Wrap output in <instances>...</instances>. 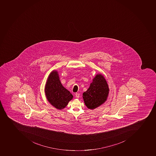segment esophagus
<instances>
[{
	"instance_id": "34e87169",
	"label": "esophagus",
	"mask_w": 156,
	"mask_h": 156,
	"mask_svg": "<svg viewBox=\"0 0 156 156\" xmlns=\"http://www.w3.org/2000/svg\"><path fill=\"white\" fill-rule=\"evenodd\" d=\"M80 93H76V95H75L76 97V98H79V97H80Z\"/></svg>"
}]
</instances>
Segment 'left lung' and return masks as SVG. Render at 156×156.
I'll return each mask as SVG.
<instances>
[{"instance_id": "8db88e82", "label": "left lung", "mask_w": 156, "mask_h": 156, "mask_svg": "<svg viewBox=\"0 0 156 156\" xmlns=\"http://www.w3.org/2000/svg\"><path fill=\"white\" fill-rule=\"evenodd\" d=\"M109 91L105 77L101 73H98L93 78L88 89L83 93L85 105L91 110L97 108L107 101Z\"/></svg>"}]
</instances>
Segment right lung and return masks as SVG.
<instances>
[{
	"label": "right lung",
	"mask_w": 156,
	"mask_h": 156,
	"mask_svg": "<svg viewBox=\"0 0 156 156\" xmlns=\"http://www.w3.org/2000/svg\"><path fill=\"white\" fill-rule=\"evenodd\" d=\"M46 99L51 105L58 110H62L73 98V95L63 87L57 70L50 73L44 88Z\"/></svg>",
	"instance_id": "obj_1"
}]
</instances>
